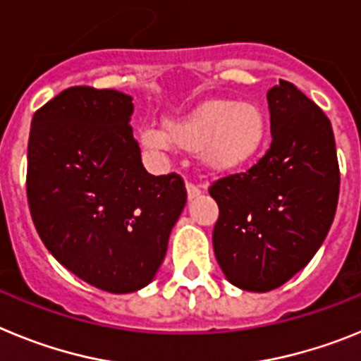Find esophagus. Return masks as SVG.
<instances>
[{
	"mask_svg": "<svg viewBox=\"0 0 361 361\" xmlns=\"http://www.w3.org/2000/svg\"><path fill=\"white\" fill-rule=\"evenodd\" d=\"M186 191H188V200L197 199V197L202 193V190H200L199 186H195V184H191V183L186 184Z\"/></svg>",
	"mask_w": 361,
	"mask_h": 361,
	"instance_id": "1",
	"label": "esophagus"
}]
</instances>
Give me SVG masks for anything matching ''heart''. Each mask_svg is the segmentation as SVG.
Wrapping results in <instances>:
<instances>
[{
  "label": "heart",
  "instance_id": "obj_1",
  "mask_svg": "<svg viewBox=\"0 0 361 361\" xmlns=\"http://www.w3.org/2000/svg\"><path fill=\"white\" fill-rule=\"evenodd\" d=\"M139 145L162 153L171 145L199 152L213 173H233L253 164L266 149L269 117L255 101L209 99L178 119H168L164 132L145 126L137 133Z\"/></svg>",
  "mask_w": 361,
  "mask_h": 361
}]
</instances>
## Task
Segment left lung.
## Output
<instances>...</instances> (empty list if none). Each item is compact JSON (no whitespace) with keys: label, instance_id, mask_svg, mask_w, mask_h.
<instances>
[{"label":"left lung","instance_id":"8db88e82","mask_svg":"<svg viewBox=\"0 0 361 361\" xmlns=\"http://www.w3.org/2000/svg\"><path fill=\"white\" fill-rule=\"evenodd\" d=\"M271 146L245 173L209 188L213 251L229 283L266 293L304 269L336 213L340 170L331 121L293 82L267 92Z\"/></svg>","mask_w":361,"mask_h":361}]
</instances>
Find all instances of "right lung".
<instances>
[{"instance_id":"1","label":"right lung","mask_w":361,"mask_h":361,"mask_svg":"<svg viewBox=\"0 0 361 361\" xmlns=\"http://www.w3.org/2000/svg\"><path fill=\"white\" fill-rule=\"evenodd\" d=\"M132 97L73 86L34 114L27 197L41 240L94 288H146L186 206L178 175H149L130 126Z\"/></svg>"}]
</instances>
